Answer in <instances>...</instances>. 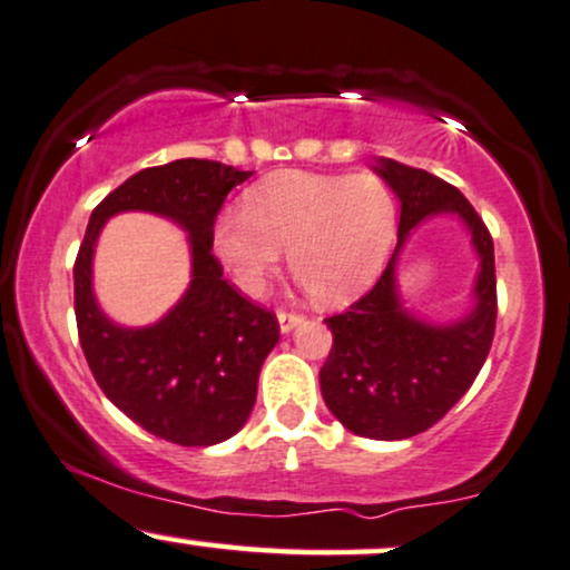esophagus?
Here are the masks:
<instances>
[{
  "label": "esophagus",
  "instance_id": "obj_1",
  "mask_svg": "<svg viewBox=\"0 0 570 570\" xmlns=\"http://www.w3.org/2000/svg\"><path fill=\"white\" fill-rule=\"evenodd\" d=\"M277 323H279V333H291L293 327H298L304 323V317L301 314H293V312H277Z\"/></svg>",
  "mask_w": 570,
  "mask_h": 570
}]
</instances>
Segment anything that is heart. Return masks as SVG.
<instances>
[{"label":"heart","mask_w":570,"mask_h":570,"mask_svg":"<svg viewBox=\"0 0 570 570\" xmlns=\"http://www.w3.org/2000/svg\"><path fill=\"white\" fill-rule=\"evenodd\" d=\"M397 234L392 191L373 176L279 173L226 207L213 224V253L234 285L261 296L287 250L293 277L314 301L338 306L367 291Z\"/></svg>","instance_id":"1"}]
</instances>
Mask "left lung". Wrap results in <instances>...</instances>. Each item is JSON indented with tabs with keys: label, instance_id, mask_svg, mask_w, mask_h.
I'll list each match as a JSON object with an SVG mask.
<instances>
[{
	"label": "left lung",
	"instance_id": "1",
	"mask_svg": "<svg viewBox=\"0 0 570 570\" xmlns=\"http://www.w3.org/2000/svg\"><path fill=\"white\" fill-rule=\"evenodd\" d=\"M373 173L400 199L397 247L371 293L327 317L333 350L320 371L327 411L371 440H405L430 430L478 379L497 327L493 239L456 186L432 173L379 157ZM438 215L456 217L471 234L479 272L471 309L453 321H426L404 304L399 261L412 232Z\"/></svg>",
	"mask_w": 570,
	"mask_h": 570
}]
</instances>
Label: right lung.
<instances>
[{"mask_svg":"<svg viewBox=\"0 0 570 570\" xmlns=\"http://www.w3.org/2000/svg\"><path fill=\"white\" fill-rule=\"evenodd\" d=\"M250 176L213 159L146 167L92 210L73 264V312L92 376L127 419L167 443L207 448L243 430L256 405L261 365L279 341L274 314L239 296L213 256L220 205ZM119 212L167 217L190 243V287L151 326L114 324L91 287L97 237Z\"/></svg>","mask_w":570,"mask_h":570,"instance_id":"obj_1","label":"right lung"}]
</instances>
